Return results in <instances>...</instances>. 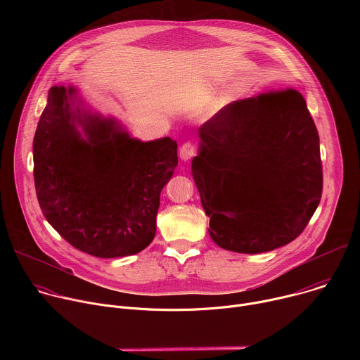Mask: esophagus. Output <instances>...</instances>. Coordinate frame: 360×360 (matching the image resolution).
I'll use <instances>...</instances> for the list:
<instances>
[{
	"label": "esophagus",
	"mask_w": 360,
	"mask_h": 360,
	"mask_svg": "<svg viewBox=\"0 0 360 360\" xmlns=\"http://www.w3.org/2000/svg\"><path fill=\"white\" fill-rule=\"evenodd\" d=\"M195 152H196L195 145H193L192 142H185V143L181 146V149H179V158H181L182 161H189V160L195 155Z\"/></svg>",
	"instance_id": "esophagus-1"
}]
</instances>
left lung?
I'll list each match as a JSON object with an SVG mask.
<instances>
[{
    "instance_id": "obj_1",
    "label": "left lung",
    "mask_w": 360,
    "mask_h": 360,
    "mask_svg": "<svg viewBox=\"0 0 360 360\" xmlns=\"http://www.w3.org/2000/svg\"><path fill=\"white\" fill-rule=\"evenodd\" d=\"M192 176L212 240L262 253L296 239L322 196L316 125L296 89L231 102L198 128Z\"/></svg>"
}]
</instances>
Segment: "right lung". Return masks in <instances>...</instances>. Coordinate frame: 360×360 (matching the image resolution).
I'll return each instance as SVG.
<instances>
[{"instance_id": "1", "label": "right lung", "mask_w": 360, "mask_h": 360, "mask_svg": "<svg viewBox=\"0 0 360 360\" xmlns=\"http://www.w3.org/2000/svg\"><path fill=\"white\" fill-rule=\"evenodd\" d=\"M169 136L141 141L92 112L78 89L51 86L34 136V181L45 219L74 248L120 258L155 236L160 195L176 165Z\"/></svg>"}]
</instances>
